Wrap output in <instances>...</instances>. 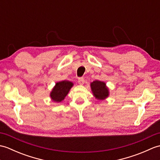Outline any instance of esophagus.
Returning a JSON list of instances; mask_svg holds the SVG:
<instances>
[{"instance_id":"obj_1","label":"esophagus","mask_w":160,"mask_h":160,"mask_svg":"<svg viewBox=\"0 0 160 160\" xmlns=\"http://www.w3.org/2000/svg\"><path fill=\"white\" fill-rule=\"evenodd\" d=\"M78 83H79L80 84H81V85H82V84H84V79L83 78H78Z\"/></svg>"}]
</instances>
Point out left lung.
<instances>
[{
	"label": "left lung",
	"mask_w": 160,
	"mask_h": 160,
	"mask_svg": "<svg viewBox=\"0 0 160 160\" xmlns=\"http://www.w3.org/2000/svg\"><path fill=\"white\" fill-rule=\"evenodd\" d=\"M90 86L93 96L97 100H103L109 96V89L104 82L100 80H95L93 82H91Z\"/></svg>",
	"instance_id": "left-lung-1"
}]
</instances>
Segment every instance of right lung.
Returning <instances> with one entry per match:
<instances>
[{"label":"right lung","mask_w":160,"mask_h":160,"mask_svg":"<svg viewBox=\"0 0 160 160\" xmlns=\"http://www.w3.org/2000/svg\"><path fill=\"white\" fill-rule=\"evenodd\" d=\"M73 86V83L68 80L56 82L50 93L51 99L55 102H60L65 98Z\"/></svg>","instance_id":"right-lung-1"}]
</instances>
